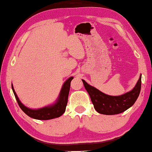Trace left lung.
Masks as SVG:
<instances>
[{"mask_svg": "<svg viewBox=\"0 0 152 152\" xmlns=\"http://www.w3.org/2000/svg\"><path fill=\"white\" fill-rule=\"evenodd\" d=\"M141 80L142 75H140L133 89L119 96L106 95L88 84L83 79H82V81L89 94L95 110L102 114L114 115L124 112L135 104L141 90Z\"/></svg>", "mask_w": 152, "mask_h": 152, "instance_id": "left-lung-1", "label": "left lung"}]
</instances>
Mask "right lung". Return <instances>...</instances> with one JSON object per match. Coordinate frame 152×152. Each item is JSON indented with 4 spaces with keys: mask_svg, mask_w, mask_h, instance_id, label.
<instances>
[{
    "mask_svg": "<svg viewBox=\"0 0 152 152\" xmlns=\"http://www.w3.org/2000/svg\"><path fill=\"white\" fill-rule=\"evenodd\" d=\"M73 78H74L73 76L69 78L63 84L58 98L56 100V102L54 103L53 104L37 109H32L25 107L21 102L19 97H17L12 84V89L19 106L27 116L34 119H38V120H49V119L58 118L64 113L65 110H66L67 102H68V96L70 90L71 81H72Z\"/></svg>",
    "mask_w": 152,
    "mask_h": 152,
    "instance_id": "1",
    "label": "right lung"
}]
</instances>
